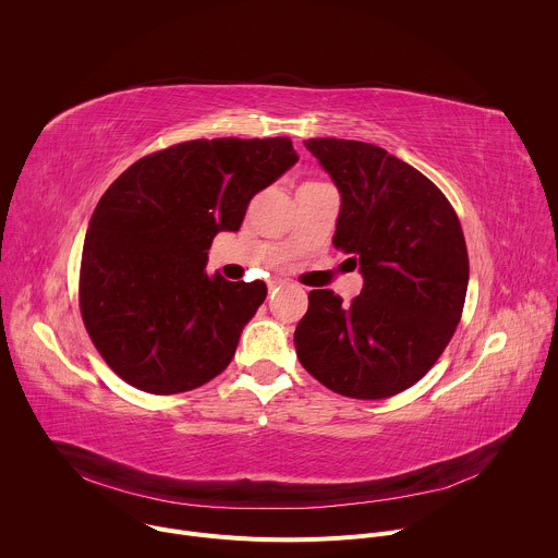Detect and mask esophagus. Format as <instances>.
Masks as SVG:
<instances>
[{
	"label": "esophagus",
	"mask_w": 558,
	"mask_h": 558,
	"mask_svg": "<svg viewBox=\"0 0 558 558\" xmlns=\"http://www.w3.org/2000/svg\"><path fill=\"white\" fill-rule=\"evenodd\" d=\"M267 287H269V291H276V289L284 287V280H278V278H274V280H269V282H267Z\"/></svg>",
	"instance_id": "1"
}]
</instances>
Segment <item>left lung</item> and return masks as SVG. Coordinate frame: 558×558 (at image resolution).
<instances>
[{
  "label": "left lung",
  "instance_id": "8db88e82",
  "mask_svg": "<svg viewBox=\"0 0 558 558\" xmlns=\"http://www.w3.org/2000/svg\"><path fill=\"white\" fill-rule=\"evenodd\" d=\"M304 147L340 192L333 245L364 278L351 304L308 293L295 327L300 364L355 400H384L422 379L450 342L465 302L468 250L448 198L386 149L347 138Z\"/></svg>",
  "mask_w": 558,
  "mask_h": 558
}]
</instances>
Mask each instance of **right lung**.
Wrapping results in <instances>:
<instances>
[{"instance_id":"1","label":"right lung","mask_w":558,"mask_h":558,"mask_svg":"<svg viewBox=\"0 0 558 558\" xmlns=\"http://www.w3.org/2000/svg\"><path fill=\"white\" fill-rule=\"evenodd\" d=\"M295 163L287 136L198 138L143 156L108 187L86 231L78 304L123 381L174 395L227 368L267 284L207 276V252Z\"/></svg>"}]
</instances>
